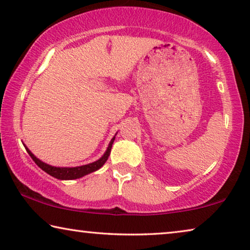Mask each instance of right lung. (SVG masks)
I'll return each instance as SVG.
<instances>
[{"label":"right lung","mask_w":250,"mask_h":250,"mask_svg":"<svg viewBox=\"0 0 250 250\" xmlns=\"http://www.w3.org/2000/svg\"><path fill=\"white\" fill-rule=\"evenodd\" d=\"M115 137H113V140L110 141V143L107 147V151L105 154L103 155L102 159H99L98 161H96L94 163L87 164V165H83V167H51V165L45 164L43 162H41L40 160H38L36 156H34L31 152L26 148L28 151L29 155L31 156V159L36 162V164L40 168H42L44 172H47L48 174H50L53 178L59 179V180H74V179H79L82 176L89 174L91 172L97 171L98 168H101L105 162L108 159V156L110 154V149H112V145L114 143Z\"/></svg>","instance_id":"obj_1"}]
</instances>
